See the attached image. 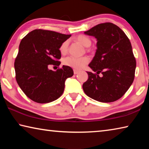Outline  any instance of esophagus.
I'll list each match as a JSON object with an SVG mask.
<instances>
[{
  "label": "esophagus",
  "instance_id": "obj_1",
  "mask_svg": "<svg viewBox=\"0 0 149 149\" xmlns=\"http://www.w3.org/2000/svg\"><path fill=\"white\" fill-rule=\"evenodd\" d=\"M79 72V70H74V74H77Z\"/></svg>",
  "mask_w": 149,
  "mask_h": 149
}]
</instances>
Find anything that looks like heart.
<instances>
[{
    "mask_svg": "<svg viewBox=\"0 0 149 149\" xmlns=\"http://www.w3.org/2000/svg\"><path fill=\"white\" fill-rule=\"evenodd\" d=\"M75 39L79 43L84 45V47H88L91 44V41L87 36L84 35H79L75 37ZM69 42L68 41H65L62 42L59 48L60 52L62 54H65L68 50ZM89 59L87 56L82 57H74V56H68L63 60V64L66 66H69L75 70H80L84 68L88 63Z\"/></svg>",
    "mask_w": 149,
    "mask_h": 149,
    "instance_id": "heart-1",
    "label": "heart"
}]
</instances>
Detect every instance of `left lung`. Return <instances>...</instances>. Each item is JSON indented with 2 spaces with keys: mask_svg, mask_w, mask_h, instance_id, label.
<instances>
[{
  "mask_svg": "<svg viewBox=\"0 0 149 149\" xmlns=\"http://www.w3.org/2000/svg\"><path fill=\"white\" fill-rule=\"evenodd\" d=\"M85 34L97 39V49L89 64L95 73L87 72L89 78L83 89L97 101H116L134 80L136 60L130 39L119 27L110 22L98 24Z\"/></svg>",
  "mask_w": 149,
  "mask_h": 149,
  "instance_id": "obj_1",
  "label": "left lung"
}]
</instances>
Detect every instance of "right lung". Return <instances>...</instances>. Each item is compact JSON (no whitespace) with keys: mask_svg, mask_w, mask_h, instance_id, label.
<instances>
[{"mask_svg":"<svg viewBox=\"0 0 149 149\" xmlns=\"http://www.w3.org/2000/svg\"><path fill=\"white\" fill-rule=\"evenodd\" d=\"M71 35L35 29L22 39L14 62L16 79L27 97L38 103H48L62 95L65 81L74 75L72 68L63 65L56 71L50 65L59 66V48Z\"/></svg>","mask_w":149,"mask_h":149,"instance_id":"add662e5","label":"right lung"}]
</instances>
